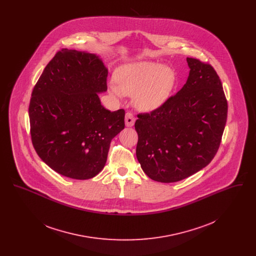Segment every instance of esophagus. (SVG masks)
<instances>
[{
	"mask_svg": "<svg viewBox=\"0 0 256 256\" xmlns=\"http://www.w3.org/2000/svg\"><path fill=\"white\" fill-rule=\"evenodd\" d=\"M124 121H126V126L130 128V126H134V122H135V118H134V116L132 113H126Z\"/></svg>",
	"mask_w": 256,
	"mask_h": 256,
	"instance_id": "1",
	"label": "esophagus"
}]
</instances>
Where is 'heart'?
Instances as JSON below:
<instances>
[{
  "label": "heart",
  "instance_id": "heart-1",
  "mask_svg": "<svg viewBox=\"0 0 256 256\" xmlns=\"http://www.w3.org/2000/svg\"><path fill=\"white\" fill-rule=\"evenodd\" d=\"M116 86H110L116 97L132 96L134 106L140 111L158 110L169 98L176 82V74L169 66L156 62L137 61L124 64L114 74Z\"/></svg>",
  "mask_w": 256,
  "mask_h": 256
}]
</instances>
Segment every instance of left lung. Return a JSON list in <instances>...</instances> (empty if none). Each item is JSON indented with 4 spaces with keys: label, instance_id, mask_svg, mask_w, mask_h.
I'll use <instances>...</instances> for the list:
<instances>
[{
    "label": "left lung",
    "instance_id": "1",
    "mask_svg": "<svg viewBox=\"0 0 256 256\" xmlns=\"http://www.w3.org/2000/svg\"><path fill=\"white\" fill-rule=\"evenodd\" d=\"M182 88L158 110L139 114L136 156L146 176L176 182L204 169L218 152L228 118V102L214 68L186 58Z\"/></svg>",
    "mask_w": 256,
    "mask_h": 256
}]
</instances>
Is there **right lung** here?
Masks as SVG:
<instances>
[{
    "instance_id": "1",
    "label": "right lung",
    "mask_w": 256,
    "mask_h": 256,
    "mask_svg": "<svg viewBox=\"0 0 256 256\" xmlns=\"http://www.w3.org/2000/svg\"><path fill=\"white\" fill-rule=\"evenodd\" d=\"M108 70L96 54L63 49L50 61L28 108L32 144L50 169L89 180L104 169L111 140L124 128V110L104 108Z\"/></svg>"
}]
</instances>
